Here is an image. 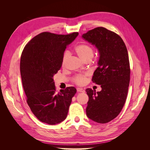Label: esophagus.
<instances>
[{
    "mask_svg": "<svg viewBox=\"0 0 150 150\" xmlns=\"http://www.w3.org/2000/svg\"><path fill=\"white\" fill-rule=\"evenodd\" d=\"M77 91H78V92H80V93H84L85 91L84 89H83V88H77Z\"/></svg>",
    "mask_w": 150,
    "mask_h": 150,
    "instance_id": "esophagus-1",
    "label": "esophagus"
}]
</instances>
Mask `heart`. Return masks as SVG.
Listing matches in <instances>:
<instances>
[{
  "mask_svg": "<svg viewBox=\"0 0 150 150\" xmlns=\"http://www.w3.org/2000/svg\"><path fill=\"white\" fill-rule=\"evenodd\" d=\"M75 51L78 56L83 61L87 59H91L94 55V51L93 47L86 44H79L75 47ZM69 56V52L66 51L62 58V66H64L68 57ZM89 75L88 73L81 74L75 76L72 81L74 83L78 85H84L87 81V76Z\"/></svg>",
  "mask_w": 150,
  "mask_h": 150,
  "instance_id": "obj_1",
  "label": "heart"
}]
</instances>
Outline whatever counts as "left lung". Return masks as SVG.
<instances>
[{
    "label": "left lung",
    "instance_id": "1",
    "mask_svg": "<svg viewBox=\"0 0 150 150\" xmlns=\"http://www.w3.org/2000/svg\"><path fill=\"white\" fill-rule=\"evenodd\" d=\"M83 38L98 49V67L92 78L101 91L86 89L89 96L86 115L89 119L106 123L117 116L126 102L130 81L128 53L119 35L103 27L88 31Z\"/></svg>",
    "mask_w": 150,
    "mask_h": 150
}]
</instances>
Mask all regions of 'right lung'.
I'll list each match as a JSON object with an SVG mask.
<instances>
[{
    "mask_svg": "<svg viewBox=\"0 0 150 150\" xmlns=\"http://www.w3.org/2000/svg\"><path fill=\"white\" fill-rule=\"evenodd\" d=\"M78 34L44 32L32 39L22 52L20 71L26 101L35 116L44 123L54 125L64 121L76 93L72 86L57 93L53 76L61 69L67 46Z\"/></svg>",
    "mask_w": 150,
    "mask_h": 150,
    "instance_id": "right-lung-1",
    "label": "right lung"
}]
</instances>
